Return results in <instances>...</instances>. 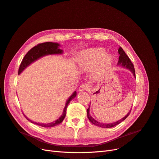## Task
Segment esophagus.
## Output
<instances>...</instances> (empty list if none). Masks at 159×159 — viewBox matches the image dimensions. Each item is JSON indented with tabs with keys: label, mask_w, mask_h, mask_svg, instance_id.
<instances>
[{
	"label": "esophagus",
	"mask_w": 159,
	"mask_h": 159,
	"mask_svg": "<svg viewBox=\"0 0 159 159\" xmlns=\"http://www.w3.org/2000/svg\"><path fill=\"white\" fill-rule=\"evenodd\" d=\"M89 89V85L88 84H81L78 89V91L80 92L81 91H87Z\"/></svg>",
	"instance_id": "obj_1"
}]
</instances>
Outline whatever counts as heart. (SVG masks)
Instances as JSON below:
<instances>
[{
	"label": "heart",
	"instance_id": "heart-1",
	"mask_svg": "<svg viewBox=\"0 0 159 159\" xmlns=\"http://www.w3.org/2000/svg\"><path fill=\"white\" fill-rule=\"evenodd\" d=\"M105 51L102 48L86 50L81 53L79 57L80 65L81 68L89 69L100 61L95 70V74L100 76L106 70L112 62L109 55H105Z\"/></svg>",
	"mask_w": 159,
	"mask_h": 159
}]
</instances>
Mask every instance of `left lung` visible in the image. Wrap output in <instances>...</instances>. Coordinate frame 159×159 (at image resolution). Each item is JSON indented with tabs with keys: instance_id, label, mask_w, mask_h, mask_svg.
<instances>
[{
	"instance_id": "8db88e82",
	"label": "left lung",
	"mask_w": 159,
	"mask_h": 159,
	"mask_svg": "<svg viewBox=\"0 0 159 159\" xmlns=\"http://www.w3.org/2000/svg\"><path fill=\"white\" fill-rule=\"evenodd\" d=\"M118 52H119V61H118L117 65L120 66H122L125 68H127V69L129 70L130 71L132 72L133 75L135 77V71H134V66L131 62V60L129 58V57L125 54V52H124V50L122 49L121 47H119ZM89 106H90V105H89ZM89 108L87 109V115H88V119L91 121V123L99 127H103V128H111V127H115V125H119V123H121L122 121H123L124 120L129 116L130 113H131V109L130 110V111L127 114L125 117H124L121 119L119 120V121H117L116 122L112 123L105 124V123H102L97 121L95 119H94L91 116V115L89 114Z\"/></svg>"
}]
</instances>
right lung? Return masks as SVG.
Segmentation results:
<instances>
[{"label": "right lung", "instance_id": "1", "mask_svg": "<svg viewBox=\"0 0 159 159\" xmlns=\"http://www.w3.org/2000/svg\"><path fill=\"white\" fill-rule=\"evenodd\" d=\"M59 44L57 43H53V42H44V43H41V44H38V45L35 46L34 47H33L32 49H30L29 51L27 52V54L24 57V58L22 61H21V64L20 65V67H19L18 69V74H20L21 72L25 70L27 66H29L31 63H32L33 61H36L40 57L46 56V55H48V54H61L63 51L61 49H59ZM76 91H74V93L72 94L70 98L68 99V101L66 102V105L63 111V113H62V115H61V117H60L59 119H57L56 121L52 123H36L34 122L29 119H28L25 115V117L26 118L27 120H28L30 122L32 123H34L36 125H38L43 127H52L57 125L60 124L62 121H63L64 119L66 117V109L67 107H68V104L70 103L72 99H74L75 96H76Z\"/></svg>", "mask_w": 159, "mask_h": 159}]
</instances>
